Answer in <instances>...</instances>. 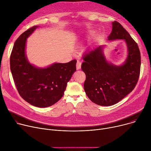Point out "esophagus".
I'll return each instance as SVG.
<instances>
[{
	"label": "esophagus",
	"mask_w": 151,
	"mask_h": 151,
	"mask_svg": "<svg viewBox=\"0 0 151 151\" xmlns=\"http://www.w3.org/2000/svg\"><path fill=\"white\" fill-rule=\"evenodd\" d=\"M81 61H79V60H77V63H76V68H77V69H80L81 68Z\"/></svg>",
	"instance_id": "34e87169"
}]
</instances>
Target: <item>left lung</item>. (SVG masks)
Returning <instances> with one entry per match:
<instances>
[{
    "label": "left lung",
    "mask_w": 151,
    "mask_h": 151,
    "mask_svg": "<svg viewBox=\"0 0 151 151\" xmlns=\"http://www.w3.org/2000/svg\"><path fill=\"white\" fill-rule=\"evenodd\" d=\"M109 40H124L129 54L125 63L115 66L108 63L99 46L83 57L81 68L86 75L84 90L93 102L110 106L121 101L134 89L139 77L141 55L137 43L117 21L113 22Z\"/></svg>",
    "instance_id": "obj_1"
}]
</instances>
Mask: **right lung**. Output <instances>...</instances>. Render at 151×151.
<instances>
[{
  "label": "right lung",
  "instance_id": "right-lung-1",
  "mask_svg": "<svg viewBox=\"0 0 151 151\" xmlns=\"http://www.w3.org/2000/svg\"><path fill=\"white\" fill-rule=\"evenodd\" d=\"M38 26H33L16 40L10 55V69L14 82L23 99L37 107H47L64 94L67 83L76 70L77 60L55 63L44 69L30 64L26 58V40Z\"/></svg>",
  "mask_w": 151,
  "mask_h": 151
}]
</instances>
